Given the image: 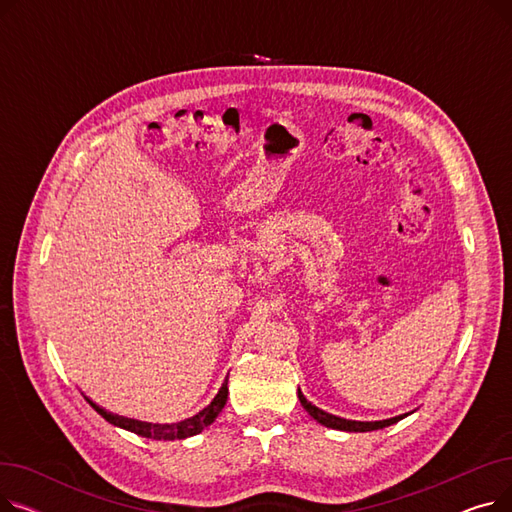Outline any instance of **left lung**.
<instances>
[{"label": "left lung", "mask_w": 512, "mask_h": 512, "mask_svg": "<svg viewBox=\"0 0 512 512\" xmlns=\"http://www.w3.org/2000/svg\"><path fill=\"white\" fill-rule=\"evenodd\" d=\"M299 400L301 405L305 407V411L321 425L326 427H332V429H342V432H373V429H382V427H388L396 421H400L405 415H398V417H392V419H384V421H351V419H340L336 415H330L326 411H321L317 407H313L311 402L303 396L301 388H299Z\"/></svg>", "instance_id": "8db88e82"}]
</instances>
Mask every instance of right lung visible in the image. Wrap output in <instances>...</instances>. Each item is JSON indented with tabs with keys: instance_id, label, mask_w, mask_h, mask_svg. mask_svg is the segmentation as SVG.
I'll list each match as a JSON object with an SVG mask.
<instances>
[{
	"instance_id": "right-lung-1",
	"label": "right lung",
	"mask_w": 512,
	"mask_h": 512,
	"mask_svg": "<svg viewBox=\"0 0 512 512\" xmlns=\"http://www.w3.org/2000/svg\"><path fill=\"white\" fill-rule=\"evenodd\" d=\"M226 400H228V378H226V382L222 384L220 392L215 394V398L209 402V405H207L201 413H197L195 417L184 419V421L174 423V425H153V423H141V421L124 419V417L107 413V411H103L101 407H97L93 400L87 398L89 405H91L105 421H110V423H114V425H118V427H122V429H128V432H132V434H139V436L151 438V440H184V438H188V436H195V434L203 432V429H205L207 425H211V423L215 421V417H218V415L222 413V409H224V405H226Z\"/></svg>"
}]
</instances>
